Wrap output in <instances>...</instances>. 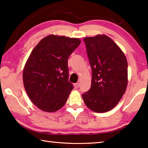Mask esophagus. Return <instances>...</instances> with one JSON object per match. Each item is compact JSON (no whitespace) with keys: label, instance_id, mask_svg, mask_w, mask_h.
<instances>
[{"label":"esophagus","instance_id":"34e87169","mask_svg":"<svg viewBox=\"0 0 148 148\" xmlns=\"http://www.w3.org/2000/svg\"><path fill=\"white\" fill-rule=\"evenodd\" d=\"M79 83H76V84H74V87L76 89H77L79 87Z\"/></svg>","mask_w":148,"mask_h":148}]
</instances>
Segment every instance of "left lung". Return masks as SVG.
Listing matches in <instances>:
<instances>
[{"label":"left lung","mask_w":148,"mask_h":148,"mask_svg":"<svg viewBox=\"0 0 148 148\" xmlns=\"http://www.w3.org/2000/svg\"><path fill=\"white\" fill-rule=\"evenodd\" d=\"M92 71L91 88L82 94L90 110L102 113L118 104L127 86V59L118 46L106 35L84 39Z\"/></svg>","instance_id":"1"}]
</instances>
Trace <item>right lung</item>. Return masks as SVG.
I'll list each match as a JSON object with an SVG mask.
<instances>
[{"mask_svg": "<svg viewBox=\"0 0 148 148\" xmlns=\"http://www.w3.org/2000/svg\"><path fill=\"white\" fill-rule=\"evenodd\" d=\"M81 41L49 35L36 45L25 66L23 80L29 99L42 110L53 112L64 106L74 88L69 81L68 59Z\"/></svg>", "mask_w": 148, "mask_h": 148, "instance_id": "obj_1", "label": "right lung"}]
</instances>
